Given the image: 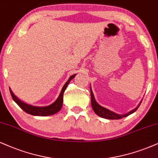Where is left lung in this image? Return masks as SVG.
<instances>
[{"label": "left lung", "instance_id": "1", "mask_svg": "<svg viewBox=\"0 0 158 158\" xmlns=\"http://www.w3.org/2000/svg\"><path fill=\"white\" fill-rule=\"evenodd\" d=\"M90 91H91V107H92L93 110H94L95 114L98 115L99 116H100V117H102L104 118H107V119H119V118L126 117V116H129V115L132 114L133 113L135 112V110L139 108V107L140 106V105H141V103L140 102V104L136 107L135 109L132 110L131 111L125 114H122V115L117 114H116V113L110 111V110H108V109L103 108V107L100 106V105L96 102V100H95L94 94H93V92L92 91H91V88H90Z\"/></svg>", "mask_w": 158, "mask_h": 158}]
</instances>
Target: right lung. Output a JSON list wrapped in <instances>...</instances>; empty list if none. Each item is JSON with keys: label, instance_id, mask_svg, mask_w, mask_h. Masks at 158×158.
Wrapping results in <instances>:
<instances>
[{"label": "right lung", "instance_id": "add662e5", "mask_svg": "<svg viewBox=\"0 0 158 158\" xmlns=\"http://www.w3.org/2000/svg\"><path fill=\"white\" fill-rule=\"evenodd\" d=\"M76 75H72L69 77V80L67 81V82L64 84L63 88L61 89V93H60L59 96H58V99L56 100L55 102H53L50 106H46V107H36V106H32L30 105L26 104V103L22 102L21 100H19L17 97L13 94V92L11 90L9 89L10 91L11 97L17 103L18 106L23 109V110L27 114H29L31 115H34V116H50V115H53L56 114V113L59 111L62 108V105H63V96L64 93L65 89H67L68 84L70 82L72 79H73L75 77Z\"/></svg>", "mask_w": 158, "mask_h": 158}]
</instances>
